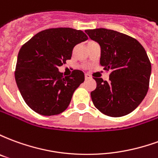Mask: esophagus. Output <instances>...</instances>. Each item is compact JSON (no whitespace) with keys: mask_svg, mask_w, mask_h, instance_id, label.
<instances>
[{"mask_svg":"<svg viewBox=\"0 0 158 158\" xmlns=\"http://www.w3.org/2000/svg\"><path fill=\"white\" fill-rule=\"evenodd\" d=\"M85 79H91V77H90V75H89V74H87V73H86L85 75Z\"/></svg>","mask_w":158,"mask_h":158,"instance_id":"obj_1","label":"esophagus"}]
</instances>
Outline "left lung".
Listing matches in <instances>:
<instances>
[{
    "instance_id": "left-lung-1",
    "label": "left lung",
    "mask_w": 158,
    "mask_h": 158,
    "mask_svg": "<svg viewBox=\"0 0 158 158\" xmlns=\"http://www.w3.org/2000/svg\"><path fill=\"white\" fill-rule=\"evenodd\" d=\"M85 33L101 46L100 64L111 70L108 81L94 78L93 103L105 115L125 116L148 91L152 65L146 50L137 40L112 29H87Z\"/></svg>"
}]
</instances>
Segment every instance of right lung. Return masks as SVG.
Returning a JSON list of instances; mask_svg holds the SVG:
<instances>
[{
    "instance_id": "add662e5",
    "label": "right lung",
    "mask_w": 158,
    "mask_h": 158,
    "mask_svg": "<svg viewBox=\"0 0 158 158\" xmlns=\"http://www.w3.org/2000/svg\"><path fill=\"white\" fill-rule=\"evenodd\" d=\"M88 40L81 30H43L23 45L18 55L15 79L26 104L35 113L52 116L64 112L73 94L85 81L80 70L63 77L58 68L71 59L73 47Z\"/></svg>"
}]
</instances>
